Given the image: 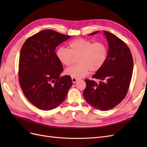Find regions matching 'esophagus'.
<instances>
[{"instance_id":"34e87169","label":"esophagus","mask_w":147,"mask_h":147,"mask_svg":"<svg viewBox=\"0 0 147 147\" xmlns=\"http://www.w3.org/2000/svg\"><path fill=\"white\" fill-rule=\"evenodd\" d=\"M72 82L74 83H76L77 82V79L75 78H72Z\"/></svg>"}]
</instances>
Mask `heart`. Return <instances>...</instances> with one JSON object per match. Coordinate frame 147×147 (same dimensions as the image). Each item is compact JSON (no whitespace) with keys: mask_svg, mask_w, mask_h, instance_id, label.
Returning <instances> with one entry per match:
<instances>
[{"mask_svg":"<svg viewBox=\"0 0 147 147\" xmlns=\"http://www.w3.org/2000/svg\"><path fill=\"white\" fill-rule=\"evenodd\" d=\"M69 49L61 47L56 51L57 58L65 66L72 63L74 56L79 55L78 64L70 67L65 73L75 78H81L90 71L97 72L104 65L107 57V48L102 42H93L85 38H77L69 43Z\"/></svg>","mask_w":147,"mask_h":147,"instance_id":"1","label":"heart"}]
</instances>
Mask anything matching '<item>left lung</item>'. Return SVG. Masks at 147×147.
Listing matches in <instances>:
<instances>
[{
    "mask_svg": "<svg viewBox=\"0 0 147 147\" xmlns=\"http://www.w3.org/2000/svg\"><path fill=\"white\" fill-rule=\"evenodd\" d=\"M99 31L89 35H94ZM109 43L107 59L92 78L97 83L86 79L83 91L86 101L93 107L105 111L115 107L126 97L133 71V59L130 49L112 33L104 30Z\"/></svg>",
    "mask_w": 147,
    "mask_h": 147,
    "instance_id": "left-lung-1",
    "label": "left lung"
}]
</instances>
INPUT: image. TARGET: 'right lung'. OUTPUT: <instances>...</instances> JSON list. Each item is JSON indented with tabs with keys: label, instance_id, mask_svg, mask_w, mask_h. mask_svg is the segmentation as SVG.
Listing matches in <instances>:
<instances>
[{
	"label": "right lung",
	"instance_id": "add662e5",
	"mask_svg": "<svg viewBox=\"0 0 147 147\" xmlns=\"http://www.w3.org/2000/svg\"><path fill=\"white\" fill-rule=\"evenodd\" d=\"M70 37L45 29L29 37L21 48L19 82L26 98L40 109L59 106L72 85L69 75L60 76L63 67L55 53L56 47Z\"/></svg>",
	"mask_w": 147,
	"mask_h": 147
}]
</instances>
